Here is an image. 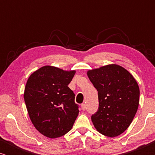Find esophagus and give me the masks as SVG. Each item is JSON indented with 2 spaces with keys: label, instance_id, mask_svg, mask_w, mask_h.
<instances>
[{
  "label": "esophagus",
  "instance_id": "34e87169",
  "mask_svg": "<svg viewBox=\"0 0 155 155\" xmlns=\"http://www.w3.org/2000/svg\"><path fill=\"white\" fill-rule=\"evenodd\" d=\"M81 108H82V109L83 110V111H84V110L86 109V104H82Z\"/></svg>",
  "mask_w": 155,
  "mask_h": 155
}]
</instances>
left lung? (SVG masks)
Returning a JSON list of instances; mask_svg holds the SVG:
<instances>
[{
  "instance_id": "8db88e82",
  "label": "left lung",
  "mask_w": 155,
  "mask_h": 155,
  "mask_svg": "<svg viewBox=\"0 0 155 155\" xmlns=\"http://www.w3.org/2000/svg\"><path fill=\"white\" fill-rule=\"evenodd\" d=\"M87 74L98 91L99 109L92 116L93 125L105 136H118L128 128L137 111V82L126 69L116 64L90 70Z\"/></svg>"
}]
</instances>
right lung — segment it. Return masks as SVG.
<instances>
[{"label": "right lung", "mask_w": 155, "mask_h": 155, "mask_svg": "<svg viewBox=\"0 0 155 155\" xmlns=\"http://www.w3.org/2000/svg\"><path fill=\"white\" fill-rule=\"evenodd\" d=\"M75 74V71L45 65L27 80L25 104L34 126L44 136L56 138L73 128L79 110L75 94L68 85Z\"/></svg>", "instance_id": "right-lung-1"}]
</instances>
